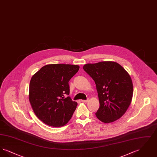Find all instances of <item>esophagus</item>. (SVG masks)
<instances>
[{"instance_id":"34e87169","label":"esophagus","mask_w":157,"mask_h":157,"mask_svg":"<svg viewBox=\"0 0 157 157\" xmlns=\"http://www.w3.org/2000/svg\"><path fill=\"white\" fill-rule=\"evenodd\" d=\"M88 101V99L86 100H81V102H87Z\"/></svg>"}]
</instances>
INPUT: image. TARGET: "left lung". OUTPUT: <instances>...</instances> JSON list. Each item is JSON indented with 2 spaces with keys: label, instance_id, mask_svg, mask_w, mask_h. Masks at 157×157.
I'll use <instances>...</instances> for the list:
<instances>
[{
  "label": "left lung",
  "instance_id": "8db88e82",
  "mask_svg": "<svg viewBox=\"0 0 157 157\" xmlns=\"http://www.w3.org/2000/svg\"><path fill=\"white\" fill-rule=\"evenodd\" d=\"M83 68L97 86L99 101L97 117L105 123L120 118L127 111L133 95L128 73L120 64L111 61L88 63Z\"/></svg>",
  "mask_w": 157,
  "mask_h": 157
}]
</instances>
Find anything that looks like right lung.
<instances>
[{
	"label": "right lung",
	"mask_w": 157,
	"mask_h": 157,
	"mask_svg": "<svg viewBox=\"0 0 157 157\" xmlns=\"http://www.w3.org/2000/svg\"><path fill=\"white\" fill-rule=\"evenodd\" d=\"M79 69L78 65H47L32 77L29 101L35 115L45 124L62 127L72 118L78 104L67 97L69 81Z\"/></svg>",
	"instance_id": "right-lung-1"
}]
</instances>
